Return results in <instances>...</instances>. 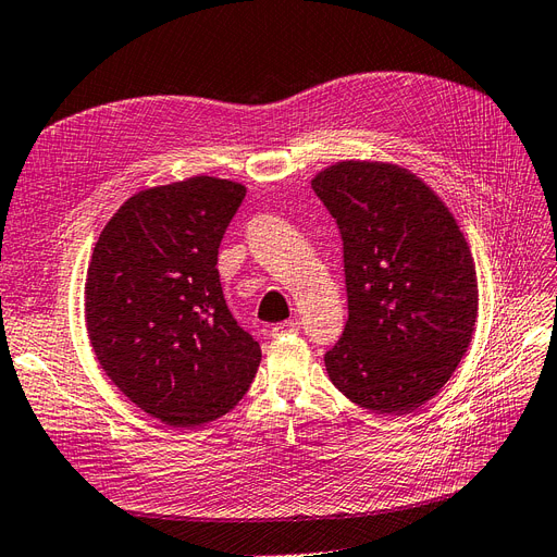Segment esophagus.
I'll use <instances>...</instances> for the list:
<instances>
[{"instance_id": "obj_1", "label": "esophagus", "mask_w": 557, "mask_h": 557, "mask_svg": "<svg viewBox=\"0 0 557 557\" xmlns=\"http://www.w3.org/2000/svg\"><path fill=\"white\" fill-rule=\"evenodd\" d=\"M299 330V323L297 320H283V323H276L272 327V334L274 336H283V334H295Z\"/></svg>"}]
</instances>
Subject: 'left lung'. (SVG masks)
<instances>
[{"instance_id":"left-lung-1","label":"left lung","mask_w":557,"mask_h":557,"mask_svg":"<svg viewBox=\"0 0 557 557\" xmlns=\"http://www.w3.org/2000/svg\"><path fill=\"white\" fill-rule=\"evenodd\" d=\"M311 188L344 242L348 320L325 356L330 381L369 411H413L474 336L479 281L465 234L442 197L393 162H336Z\"/></svg>"}]
</instances>
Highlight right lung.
I'll return each mask as SVG.
<instances>
[{
  "label": "right lung",
  "mask_w": 557,
  "mask_h": 557,
  "mask_svg": "<svg viewBox=\"0 0 557 557\" xmlns=\"http://www.w3.org/2000/svg\"><path fill=\"white\" fill-rule=\"evenodd\" d=\"M246 185L193 176L123 201L95 244L86 327L104 374L141 411L199 428L248 393L260 344L232 318L218 246Z\"/></svg>",
  "instance_id": "right-lung-1"
}]
</instances>
